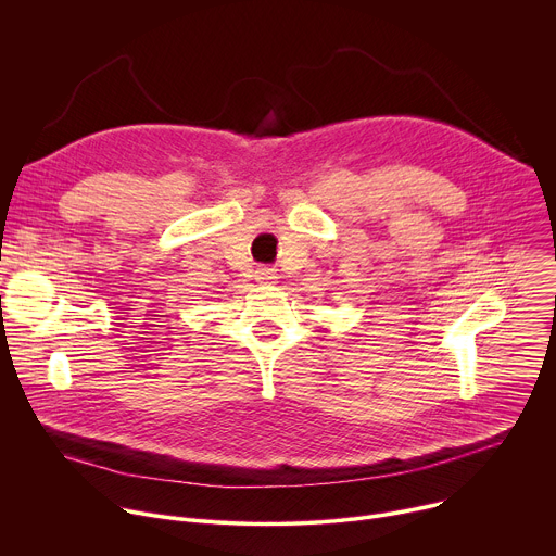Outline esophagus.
<instances>
[{
    "instance_id": "esophagus-1",
    "label": "esophagus",
    "mask_w": 556,
    "mask_h": 556,
    "mask_svg": "<svg viewBox=\"0 0 556 556\" xmlns=\"http://www.w3.org/2000/svg\"><path fill=\"white\" fill-rule=\"evenodd\" d=\"M255 279L257 283H275L277 281V270L270 266H262L255 270Z\"/></svg>"
}]
</instances>
